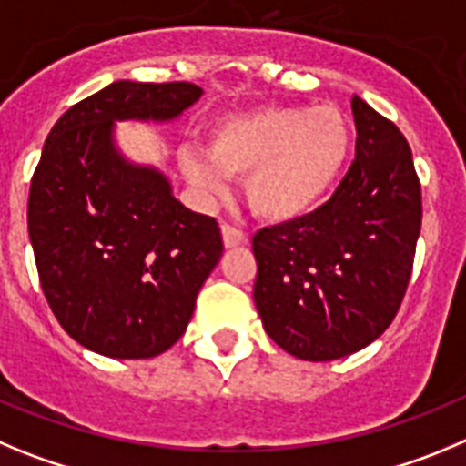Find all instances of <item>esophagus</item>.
<instances>
[{"label": "esophagus", "instance_id": "obj_1", "mask_svg": "<svg viewBox=\"0 0 466 466\" xmlns=\"http://www.w3.org/2000/svg\"><path fill=\"white\" fill-rule=\"evenodd\" d=\"M223 243L225 248H237V246H246L248 237L241 232V229L232 228V225H223Z\"/></svg>", "mask_w": 466, "mask_h": 466}]
</instances>
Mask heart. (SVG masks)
I'll return each instance as SVG.
<instances>
[{"mask_svg": "<svg viewBox=\"0 0 466 466\" xmlns=\"http://www.w3.org/2000/svg\"><path fill=\"white\" fill-rule=\"evenodd\" d=\"M353 150V127L341 108L264 106L211 125L207 150L186 148L178 165L208 197H225L243 178L246 202L269 223H292L325 202Z\"/></svg>", "mask_w": 466, "mask_h": 466, "instance_id": "obj_1", "label": "heart"}]
</instances>
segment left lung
I'll list each match as a JSON object with an SVG mask.
<instances>
[{
    "label": "left lung",
    "instance_id": "left-lung-1",
    "mask_svg": "<svg viewBox=\"0 0 466 466\" xmlns=\"http://www.w3.org/2000/svg\"><path fill=\"white\" fill-rule=\"evenodd\" d=\"M355 162L329 202L253 237V299L285 353L346 358L397 316L420 237L422 199L404 134L353 97Z\"/></svg>",
    "mask_w": 466,
    "mask_h": 466
}]
</instances>
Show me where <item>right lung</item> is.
Instances as JSON below:
<instances>
[{"label": "right lung", "instance_id": "right-lung-1", "mask_svg": "<svg viewBox=\"0 0 466 466\" xmlns=\"http://www.w3.org/2000/svg\"><path fill=\"white\" fill-rule=\"evenodd\" d=\"M199 97L195 83L116 81L74 104L46 139L29 241L50 311L92 353L169 350L223 255L216 220L183 207L157 167L132 162L116 141V123H174Z\"/></svg>", "mask_w": 466, "mask_h": 466}]
</instances>
